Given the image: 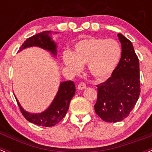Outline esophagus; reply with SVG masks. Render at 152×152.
<instances>
[{"mask_svg":"<svg viewBox=\"0 0 152 152\" xmlns=\"http://www.w3.org/2000/svg\"><path fill=\"white\" fill-rule=\"evenodd\" d=\"M86 84L83 82H81L77 85V89L83 90L84 89V88H86Z\"/></svg>","mask_w":152,"mask_h":152,"instance_id":"1","label":"esophagus"}]
</instances>
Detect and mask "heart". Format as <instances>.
I'll return each mask as SVG.
<instances>
[{"instance_id": "1", "label": "heart", "mask_w": 152, "mask_h": 152, "mask_svg": "<svg viewBox=\"0 0 152 152\" xmlns=\"http://www.w3.org/2000/svg\"><path fill=\"white\" fill-rule=\"evenodd\" d=\"M121 55L119 43L113 39L86 37L77 42L73 52H65L64 64L74 72L88 64L91 75L97 80L109 77L118 66Z\"/></svg>"}]
</instances>
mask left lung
<instances>
[{"label":"left lung","mask_w":152,"mask_h":152,"mask_svg":"<svg viewBox=\"0 0 152 152\" xmlns=\"http://www.w3.org/2000/svg\"><path fill=\"white\" fill-rule=\"evenodd\" d=\"M122 46L121 58L112 76L97 85L96 114L103 121L116 123L127 118L134 107L140 94L139 59L132 42L118 34Z\"/></svg>","instance_id":"8db88e82"}]
</instances>
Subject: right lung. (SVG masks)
Masks as SVG:
<instances>
[{
  "instance_id": "right-lung-1",
  "label": "right lung",
  "mask_w": 152,
  "mask_h": 152,
  "mask_svg": "<svg viewBox=\"0 0 152 152\" xmlns=\"http://www.w3.org/2000/svg\"><path fill=\"white\" fill-rule=\"evenodd\" d=\"M50 31H42L28 37L23 42L20 47V51L30 46H39L49 50L53 55H56V44L51 40L47 34ZM75 94V85L74 82L69 80L61 83L56 97L54 99L51 106L45 112L40 114H30L22 109L18 100L22 115L26 119L32 124L45 127L54 126L65 117L69 107L70 101Z\"/></svg>"
}]
</instances>
